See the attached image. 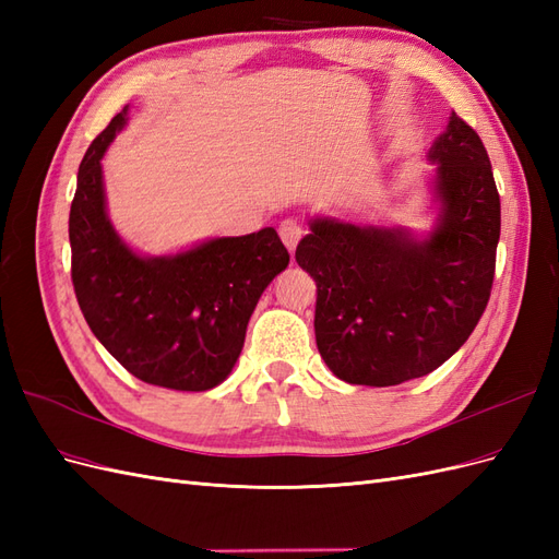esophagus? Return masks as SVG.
Segmentation results:
<instances>
[{"mask_svg":"<svg viewBox=\"0 0 559 559\" xmlns=\"http://www.w3.org/2000/svg\"><path fill=\"white\" fill-rule=\"evenodd\" d=\"M302 233H306V230H302V226L296 222V218H284V222L280 224V238L289 251L296 249V245L302 238Z\"/></svg>","mask_w":559,"mask_h":559,"instance_id":"1","label":"esophagus"}]
</instances>
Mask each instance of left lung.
Here are the masks:
<instances>
[{
	"label": "left lung",
	"mask_w": 559,
	"mask_h": 559,
	"mask_svg": "<svg viewBox=\"0 0 559 559\" xmlns=\"http://www.w3.org/2000/svg\"><path fill=\"white\" fill-rule=\"evenodd\" d=\"M441 207L429 238L317 216L296 261L317 282L321 359L349 384L421 378L460 349L492 292L501 202L487 151L454 111L429 151Z\"/></svg>",
	"instance_id": "8db88e82"
}]
</instances>
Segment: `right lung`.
Returning <instances> with one entry per match:
<instances>
[{
	"mask_svg": "<svg viewBox=\"0 0 559 559\" xmlns=\"http://www.w3.org/2000/svg\"><path fill=\"white\" fill-rule=\"evenodd\" d=\"M128 107L97 134L79 165L70 210L72 282L91 331L142 382L205 392L238 361L249 317L289 265L275 228L214 238L170 257H140L107 216L103 156Z\"/></svg>",
	"mask_w": 559,
	"mask_h": 559,
	"instance_id": "right-lung-1",
	"label": "right lung"
}]
</instances>
